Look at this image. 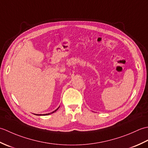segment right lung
I'll return each instance as SVG.
<instances>
[{"mask_svg": "<svg viewBox=\"0 0 148 148\" xmlns=\"http://www.w3.org/2000/svg\"><path fill=\"white\" fill-rule=\"evenodd\" d=\"M60 108V106L58 107V108H57V109H56V110H55V111H53V112H51V113H48V114H44L43 115H49V114H51V113H53V112H55V111H57V110L58 109V108ZM36 115H42V114H36Z\"/></svg>", "mask_w": 148, "mask_h": 148, "instance_id": "1", "label": "right lung"}]
</instances>
